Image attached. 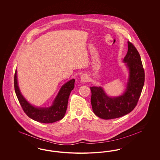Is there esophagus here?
<instances>
[{"label":"esophagus","mask_w":160,"mask_h":160,"mask_svg":"<svg viewBox=\"0 0 160 160\" xmlns=\"http://www.w3.org/2000/svg\"><path fill=\"white\" fill-rule=\"evenodd\" d=\"M81 81L83 82H88L89 80V78H88V77L87 75L86 74H83L82 76H81Z\"/></svg>","instance_id":"1"}]
</instances>
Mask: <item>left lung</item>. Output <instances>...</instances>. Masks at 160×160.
Wrapping results in <instances>:
<instances>
[{"mask_svg":"<svg viewBox=\"0 0 160 160\" xmlns=\"http://www.w3.org/2000/svg\"><path fill=\"white\" fill-rule=\"evenodd\" d=\"M128 52L123 59L129 70V82L124 93L118 97H108L101 87H91L92 110L103 119L122 117L137 106L145 83V71L136 47L128 41Z\"/></svg>","mask_w":160,"mask_h":160,"instance_id":"left-lung-1","label":"left lung"}]
</instances>
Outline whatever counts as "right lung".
<instances>
[{
    "label": "right lung",
    "mask_w": 160,
    "mask_h": 160,
    "mask_svg": "<svg viewBox=\"0 0 160 160\" xmlns=\"http://www.w3.org/2000/svg\"><path fill=\"white\" fill-rule=\"evenodd\" d=\"M74 82L75 80L72 79L62 86L52 106L48 108H37L31 105L22 95L17 83V70H15L14 80L15 93L24 112L33 120L44 123H53L61 120L64 117L67 108L69 96L74 88Z\"/></svg>",
    "instance_id": "right-lung-1"
}]
</instances>
